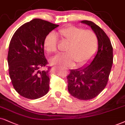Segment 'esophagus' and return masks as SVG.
<instances>
[{"label": "esophagus", "mask_w": 125, "mask_h": 125, "mask_svg": "<svg viewBox=\"0 0 125 125\" xmlns=\"http://www.w3.org/2000/svg\"><path fill=\"white\" fill-rule=\"evenodd\" d=\"M67 70V71H68V69H67V70Z\"/></svg>", "instance_id": "esophagus-1"}]
</instances>
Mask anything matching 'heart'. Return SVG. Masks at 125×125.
<instances>
[{
  "label": "heart",
  "instance_id": "heart-1",
  "mask_svg": "<svg viewBox=\"0 0 125 125\" xmlns=\"http://www.w3.org/2000/svg\"><path fill=\"white\" fill-rule=\"evenodd\" d=\"M58 34L63 42L68 44L64 55H57L51 60L52 64L63 67L84 65L93 57L98 45L95 32L76 26H69L58 31ZM57 39L53 33L46 36L44 47L48 53L57 52Z\"/></svg>",
  "mask_w": 125,
  "mask_h": 125
}]
</instances>
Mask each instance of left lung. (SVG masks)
<instances>
[{
    "label": "left lung",
    "mask_w": 125,
    "mask_h": 125,
    "mask_svg": "<svg viewBox=\"0 0 125 125\" xmlns=\"http://www.w3.org/2000/svg\"><path fill=\"white\" fill-rule=\"evenodd\" d=\"M90 26L98 38V50L87 65L71 70L67 76L68 90L78 99L88 100L95 97L105 88L113 63V48L107 34L93 22L81 21Z\"/></svg>",
    "instance_id": "8db88e82"
}]
</instances>
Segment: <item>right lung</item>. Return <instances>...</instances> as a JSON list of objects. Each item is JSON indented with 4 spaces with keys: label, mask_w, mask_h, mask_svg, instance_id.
<instances>
[{
    "label": "right lung",
    "mask_w": 125,
    "mask_h": 125,
    "mask_svg": "<svg viewBox=\"0 0 125 125\" xmlns=\"http://www.w3.org/2000/svg\"><path fill=\"white\" fill-rule=\"evenodd\" d=\"M58 26L35 18L14 33L7 55L9 72L14 88L21 96L35 100L49 92L51 67L44 56V41Z\"/></svg>",
    "instance_id": "1"
}]
</instances>
